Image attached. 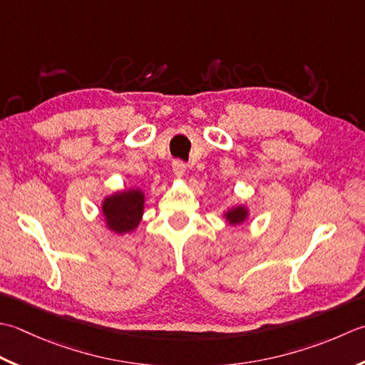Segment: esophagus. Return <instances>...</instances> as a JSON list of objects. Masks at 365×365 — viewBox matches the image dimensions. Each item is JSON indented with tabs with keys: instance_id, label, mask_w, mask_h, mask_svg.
<instances>
[{
	"instance_id": "obj_1",
	"label": "esophagus",
	"mask_w": 365,
	"mask_h": 365,
	"mask_svg": "<svg viewBox=\"0 0 365 365\" xmlns=\"http://www.w3.org/2000/svg\"><path fill=\"white\" fill-rule=\"evenodd\" d=\"M172 168L176 178H182L185 175V163L182 160H173Z\"/></svg>"
}]
</instances>
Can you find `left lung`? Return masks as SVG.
I'll use <instances>...</instances> for the list:
<instances>
[{
  "mask_svg": "<svg viewBox=\"0 0 365 365\" xmlns=\"http://www.w3.org/2000/svg\"><path fill=\"white\" fill-rule=\"evenodd\" d=\"M247 215H249L247 207L241 206V205L230 207L227 212H224V217H225V220L228 222L230 225H240V224H242V222L247 219Z\"/></svg>",
  "mask_w": 365,
  "mask_h": 365,
  "instance_id": "obj_1",
  "label": "left lung"
}]
</instances>
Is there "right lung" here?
Instances as JSON below:
<instances>
[{"instance_id": "obj_1", "label": "right lung", "mask_w": 365, "mask_h": 365, "mask_svg": "<svg viewBox=\"0 0 365 365\" xmlns=\"http://www.w3.org/2000/svg\"><path fill=\"white\" fill-rule=\"evenodd\" d=\"M145 193L140 189H129L111 193L102 202V215L107 228L116 235L135 230L143 215Z\"/></svg>"}]
</instances>
